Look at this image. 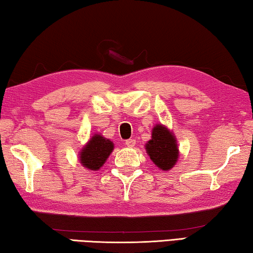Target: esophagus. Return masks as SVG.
<instances>
[{
    "instance_id": "esophagus-1",
    "label": "esophagus",
    "mask_w": 253,
    "mask_h": 253,
    "mask_svg": "<svg viewBox=\"0 0 253 253\" xmlns=\"http://www.w3.org/2000/svg\"><path fill=\"white\" fill-rule=\"evenodd\" d=\"M126 146L127 148H133V147L135 146V140H133V139L126 140Z\"/></svg>"
}]
</instances>
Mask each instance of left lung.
I'll use <instances>...</instances> for the list:
<instances>
[{"label":"left lung","instance_id":"obj_1","mask_svg":"<svg viewBox=\"0 0 253 253\" xmlns=\"http://www.w3.org/2000/svg\"><path fill=\"white\" fill-rule=\"evenodd\" d=\"M144 149L152 163L164 171L173 168L179 158V149L175 134L161 123H157L152 127L151 139L146 143Z\"/></svg>","mask_w":253,"mask_h":253}]
</instances>
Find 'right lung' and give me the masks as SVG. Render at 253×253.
Returning <instances> with one entry per match:
<instances>
[{
    "mask_svg": "<svg viewBox=\"0 0 253 253\" xmlns=\"http://www.w3.org/2000/svg\"><path fill=\"white\" fill-rule=\"evenodd\" d=\"M114 149V143L101 133H94L78 152V160L88 170H99Z\"/></svg>",
    "mask_w": 253,
    "mask_h": 253,
    "instance_id": "right-lung-1",
    "label": "right lung"
}]
</instances>
